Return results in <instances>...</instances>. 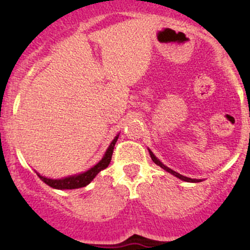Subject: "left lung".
Masks as SVG:
<instances>
[{
  "instance_id": "obj_1",
  "label": "left lung",
  "mask_w": 250,
  "mask_h": 250,
  "mask_svg": "<svg viewBox=\"0 0 250 250\" xmlns=\"http://www.w3.org/2000/svg\"><path fill=\"white\" fill-rule=\"evenodd\" d=\"M148 152H150L151 158H152V161H153V162L156 163V165L160 166V167H161V168H163V169H165V170H167L168 173H170V174H173V175H175L176 178L181 179V180H184V181H188V183H200V181H202V180H200V179H191V178H188V176H184V175H181V174H179V173L174 172V170L170 169V168L166 167V166L163 165V163L161 162L160 160H157V158H156V156L153 155V153H152V151L148 150Z\"/></svg>"
}]
</instances>
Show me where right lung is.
<instances>
[{"instance_id":"add662e5","label":"right lung","mask_w":250,"mask_h":250,"mask_svg":"<svg viewBox=\"0 0 250 250\" xmlns=\"http://www.w3.org/2000/svg\"><path fill=\"white\" fill-rule=\"evenodd\" d=\"M118 139V135L112 140V143L110 144L109 148L105 152L104 157L102 158L99 163L94 166L93 168H90L89 170L87 172L78 174V175H74V176H67V178L64 179H48L44 178V176L40 175V179H41L43 183H46L48 186L53 188H58V190H72V188H84L87 186L93 179L95 178L98 173L102 172L103 169L107 167L111 162V157H112V152H113V147H115L116 141Z\"/></svg>"}]
</instances>
